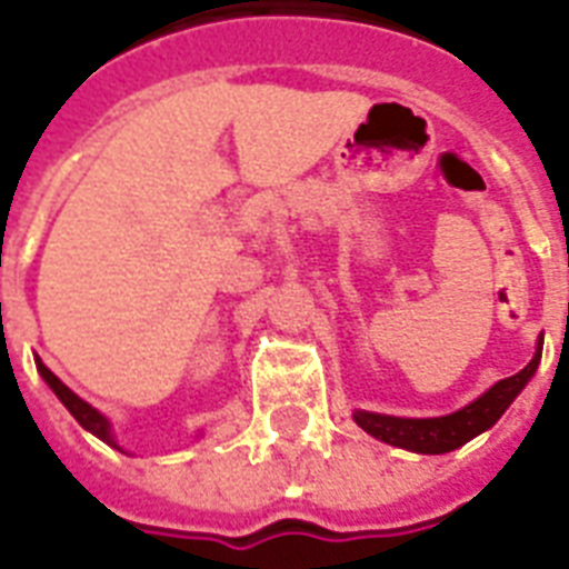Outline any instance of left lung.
Listing matches in <instances>:
<instances>
[{
	"label": "left lung",
	"mask_w": 569,
	"mask_h": 569,
	"mask_svg": "<svg viewBox=\"0 0 569 569\" xmlns=\"http://www.w3.org/2000/svg\"><path fill=\"white\" fill-rule=\"evenodd\" d=\"M540 355H543V337L537 342V352L526 370L496 381L483 397H477L475 402H468L466 409L445 415V418H393V415H376V411L358 409L355 411V423L363 432H370L372 439L393 445V448L415 450V453H450V450L462 448L466 441H471L480 432H487L510 409V402L522 393V388L537 372Z\"/></svg>",
	"instance_id": "left-lung-1"
}]
</instances>
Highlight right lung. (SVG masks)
<instances>
[{
	"label": "right lung",
	"mask_w": 569,
	"mask_h": 569,
	"mask_svg": "<svg viewBox=\"0 0 569 569\" xmlns=\"http://www.w3.org/2000/svg\"><path fill=\"white\" fill-rule=\"evenodd\" d=\"M34 363H38V372L43 376V381H47V385L53 388L56 397L62 400L64 409L71 411L73 418H77V423H80L82 429H89V432H92V436H98L101 441H107V445H112V448H119V445H116V439H112V432H110V420L103 418L98 409H92V406H89L86 400H80V397H77V393H73V390L68 388V385H64L59 376H56V372L47 370L41 361H34Z\"/></svg>",
	"instance_id": "1"
}]
</instances>
